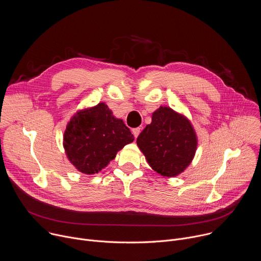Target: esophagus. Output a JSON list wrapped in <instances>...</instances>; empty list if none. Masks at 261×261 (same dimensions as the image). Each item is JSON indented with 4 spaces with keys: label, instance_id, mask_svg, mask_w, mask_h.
<instances>
[{
    "label": "esophagus",
    "instance_id": "1",
    "mask_svg": "<svg viewBox=\"0 0 261 261\" xmlns=\"http://www.w3.org/2000/svg\"><path fill=\"white\" fill-rule=\"evenodd\" d=\"M132 133H133L134 137L136 138V137L139 135V133H140V128H134V129L132 130Z\"/></svg>",
    "mask_w": 261,
    "mask_h": 261
}]
</instances>
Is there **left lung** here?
Wrapping results in <instances>:
<instances>
[{"label":"left lung","instance_id":"left-lung-1","mask_svg":"<svg viewBox=\"0 0 261 261\" xmlns=\"http://www.w3.org/2000/svg\"><path fill=\"white\" fill-rule=\"evenodd\" d=\"M150 166L163 176H176L192 162L197 137L190 121L170 107L161 106L137 137Z\"/></svg>","mask_w":261,"mask_h":261}]
</instances>
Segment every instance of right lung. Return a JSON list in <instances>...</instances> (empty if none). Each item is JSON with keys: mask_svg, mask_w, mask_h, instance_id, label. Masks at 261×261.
<instances>
[{"mask_svg": "<svg viewBox=\"0 0 261 261\" xmlns=\"http://www.w3.org/2000/svg\"><path fill=\"white\" fill-rule=\"evenodd\" d=\"M133 140L134 136L124 122L115 118L105 103H99L72 117L64 133V148L79 171L94 174Z\"/></svg>", "mask_w": 261, "mask_h": 261, "instance_id": "add662e5", "label": "right lung"}]
</instances>
